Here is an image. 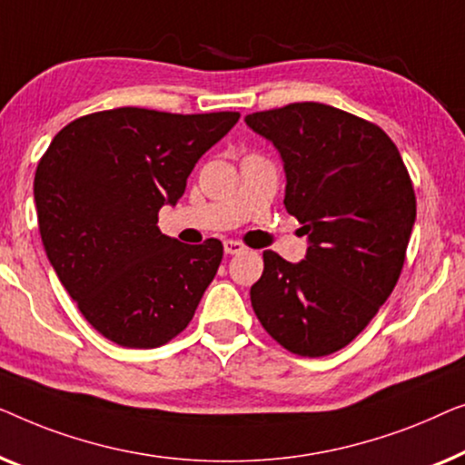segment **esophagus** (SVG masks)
Returning a JSON list of instances; mask_svg holds the SVG:
<instances>
[{
  "mask_svg": "<svg viewBox=\"0 0 465 465\" xmlns=\"http://www.w3.org/2000/svg\"><path fill=\"white\" fill-rule=\"evenodd\" d=\"M223 248H225L227 254H240V252L246 251V246L242 244V242H235V240H225Z\"/></svg>",
  "mask_w": 465,
  "mask_h": 465,
  "instance_id": "obj_1",
  "label": "esophagus"
}]
</instances>
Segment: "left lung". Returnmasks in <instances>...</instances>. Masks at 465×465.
Returning <instances> with one entry per match:
<instances>
[{
	"label": "left lung",
	"mask_w": 465,
	"mask_h": 465,
	"mask_svg": "<svg viewBox=\"0 0 465 465\" xmlns=\"http://www.w3.org/2000/svg\"><path fill=\"white\" fill-rule=\"evenodd\" d=\"M284 162V206L307 235L289 263L263 252L251 303L263 329L297 356L320 358L361 335L401 278L417 202L394 141L375 124L322 103L244 117Z\"/></svg>",
	"instance_id": "obj_1"
}]
</instances>
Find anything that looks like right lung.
<instances>
[{"instance_id":"right-lung-1","label":"right lung","mask_w":465,"mask_h":465,"mask_svg":"<svg viewBox=\"0 0 465 465\" xmlns=\"http://www.w3.org/2000/svg\"><path fill=\"white\" fill-rule=\"evenodd\" d=\"M238 111L120 107L67 124L39 160L37 223L58 280L84 318L122 348H160L192 322L223 244L189 246L158 227L202 155Z\"/></svg>"}]
</instances>
